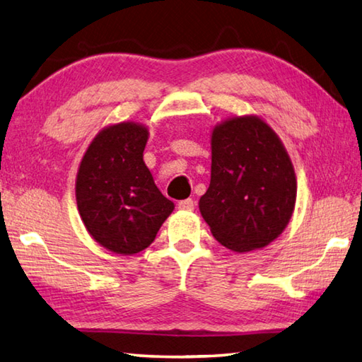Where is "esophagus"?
I'll use <instances>...</instances> for the list:
<instances>
[{"label":"esophagus","instance_id":"esophagus-1","mask_svg":"<svg viewBox=\"0 0 362 362\" xmlns=\"http://www.w3.org/2000/svg\"><path fill=\"white\" fill-rule=\"evenodd\" d=\"M194 206H196V202L193 199L179 201V209L180 210H194Z\"/></svg>","mask_w":362,"mask_h":362}]
</instances>
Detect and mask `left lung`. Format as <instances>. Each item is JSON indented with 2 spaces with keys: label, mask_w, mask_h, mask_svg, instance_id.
I'll list each match as a JSON object with an SVG mask.
<instances>
[{
  "label": "left lung",
  "mask_w": 362,
  "mask_h": 362,
  "mask_svg": "<svg viewBox=\"0 0 362 362\" xmlns=\"http://www.w3.org/2000/svg\"><path fill=\"white\" fill-rule=\"evenodd\" d=\"M296 175L277 134L256 117H235L212 133V173L199 210L214 238L234 252L266 247L290 221Z\"/></svg>",
  "instance_id": "8db88e82"
}]
</instances>
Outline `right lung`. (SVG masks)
Instances as JSON below:
<instances>
[{
  "mask_svg": "<svg viewBox=\"0 0 362 362\" xmlns=\"http://www.w3.org/2000/svg\"><path fill=\"white\" fill-rule=\"evenodd\" d=\"M147 139V128L131 122L103 129L77 173L76 199L85 228L118 255L146 250L174 210L144 163Z\"/></svg>",
  "mask_w": 362,
  "mask_h": 362,
  "instance_id": "right-lung-1",
  "label": "right lung"
}]
</instances>
